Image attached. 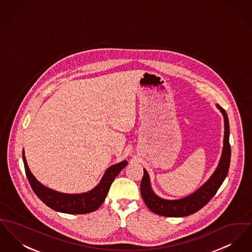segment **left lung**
<instances>
[{
    "mask_svg": "<svg viewBox=\"0 0 252 252\" xmlns=\"http://www.w3.org/2000/svg\"><path fill=\"white\" fill-rule=\"evenodd\" d=\"M217 107L223 116L224 135L222 156L214 173L192 194L179 200H165L157 196L152 190L148 171L144 169V176L141 182V194L147 207L152 212L165 217L189 216L205 207L221 187L228 173L231 149L229 145V123L227 114L220 105L217 104Z\"/></svg>",
    "mask_w": 252,
    "mask_h": 252,
    "instance_id": "left-lung-1",
    "label": "left lung"
}]
</instances>
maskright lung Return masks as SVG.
<instances>
[{"instance_id": "add662e5", "label": "right lung", "mask_w": 252, "mask_h": 252, "mask_svg": "<svg viewBox=\"0 0 252 252\" xmlns=\"http://www.w3.org/2000/svg\"><path fill=\"white\" fill-rule=\"evenodd\" d=\"M23 160L27 177L29 179L33 191L38 196V198L42 200L47 207L67 214H86L98 209L104 203L112 182L121 172V170L127 164L126 161H123L108 167L101 182L89 192L67 194L55 191L38 182L30 170L24 151Z\"/></svg>"}]
</instances>
